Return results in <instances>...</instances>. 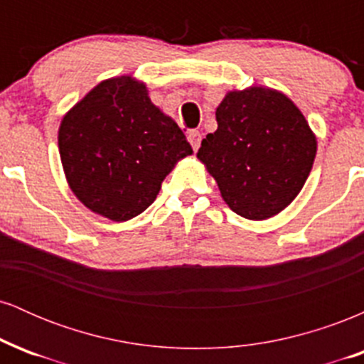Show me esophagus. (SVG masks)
<instances>
[{
    "label": "esophagus",
    "instance_id": "1",
    "mask_svg": "<svg viewBox=\"0 0 364 364\" xmlns=\"http://www.w3.org/2000/svg\"><path fill=\"white\" fill-rule=\"evenodd\" d=\"M188 141L191 144V147L196 152L200 147V144H202V135H200V132H196V129H191L190 133H188Z\"/></svg>",
    "mask_w": 364,
    "mask_h": 364
}]
</instances>
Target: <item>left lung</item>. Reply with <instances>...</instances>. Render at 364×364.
<instances>
[{
  "instance_id": "obj_1",
  "label": "left lung",
  "mask_w": 364,
  "mask_h": 364,
  "mask_svg": "<svg viewBox=\"0 0 364 364\" xmlns=\"http://www.w3.org/2000/svg\"><path fill=\"white\" fill-rule=\"evenodd\" d=\"M217 129L196 157L214 176L224 202L245 219L284 210L310 176L316 139L301 111L282 92L232 90L215 111Z\"/></svg>"
}]
</instances>
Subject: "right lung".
I'll list each match as a JSON object with an SVG mask.
<instances>
[{
    "label": "right lung",
    "instance_id": "right-lung-1",
    "mask_svg": "<svg viewBox=\"0 0 364 364\" xmlns=\"http://www.w3.org/2000/svg\"><path fill=\"white\" fill-rule=\"evenodd\" d=\"M58 145L75 196L116 223L141 214L174 164L193 154L181 128L132 77L104 80L75 104Z\"/></svg>",
    "mask_w": 364,
    "mask_h": 364
}]
</instances>
